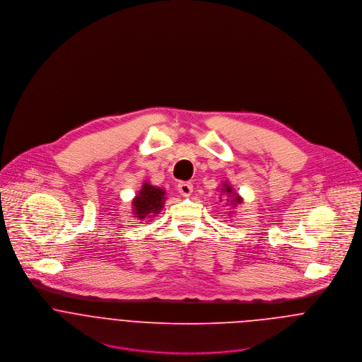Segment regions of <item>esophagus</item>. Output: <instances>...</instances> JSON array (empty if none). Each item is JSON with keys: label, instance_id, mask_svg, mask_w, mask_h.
<instances>
[{"label": "esophagus", "instance_id": "34e87169", "mask_svg": "<svg viewBox=\"0 0 362 362\" xmlns=\"http://www.w3.org/2000/svg\"><path fill=\"white\" fill-rule=\"evenodd\" d=\"M192 184L191 182H180L178 184V192L182 195V197H189L192 194Z\"/></svg>", "mask_w": 362, "mask_h": 362}]
</instances>
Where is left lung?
Listing matches in <instances>:
<instances>
[{
  "instance_id": "left-lung-1",
  "label": "left lung",
  "mask_w": 362,
  "mask_h": 362,
  "mask_svg": "<svg viewBox=\"0 0 362 362\" xmlns=\"http://www.w3.org/2000/svg\"><path fill=\"white\" fill-rule=\"evenodd\" d=\"M221 192H223V194H227V195L230 197L233 206H235V205H238V204H243V198H241L238 194H235L234 189L231 188V185H228L227 182H224V184L221 185Z\"/></svg>"
}]
</instances>
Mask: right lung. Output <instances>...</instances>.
I'll return each instance as SVG.
<instances>
[{
  "label": "right lung",
  "mask_w": 362,
  "mask_h": 362,
  "mask_svg": "<svg viewBox=\"0 0 362 362\" xmlns=\"http://www.w3.org/2000/svg\"><path fill=\"white\" fill-rule=\"evenodd\" d=\"M164 189L153 187L149 182H145L142 185V189L132 201V213L135 214V217L139 221L153 220L164 206Z\"/></svg>",
  "instance_id": "1"
}]
</instances>
